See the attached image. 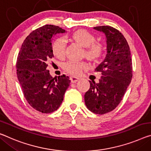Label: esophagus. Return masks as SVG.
<instances>
[{
    "label": "esophagus",
    "instance_id": "esophagus-1",
    "mask_svg": "<svg viewBox=\"0 0 151 151\" xmlns=\"http://www.w3.org/2000/svg\"><path fill=\"white\" fill-rule=\"evenodd\" d=\"M78 79H79V78L76 77V76H70V80L72 83H76V81H78Z\"/></svg>",
    "mask_w": 151,
    "mask_h": 151
}]
</instances>
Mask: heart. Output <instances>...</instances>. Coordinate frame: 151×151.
Wrapping results in <instances>:
<instances>
[{
	"label": "heart",
	"mask_w": 151,
	"mask_h": 151,
	"mask_svg": "<svg viewBox=\"0 0 151 151\" xmlns=\"http://www.w3.org/2000/svg\"><path fill=\"white\" fill-rule=\"evenodd\" d=\"M71 38L81 46L85 47V56L88 59L94 60L101 57L104 52V46L101 44L95 42V37L91 33L85 29L76 31L71 35ZM52 52L55 56L63 58L65 56L66 42L63 37H58L52 45ZM63 68L67 73L73 75H77L87 68V64L85 62L70 60L64 64Z\"/></svg>",
	"instance_id": "1"
}]
</instances>
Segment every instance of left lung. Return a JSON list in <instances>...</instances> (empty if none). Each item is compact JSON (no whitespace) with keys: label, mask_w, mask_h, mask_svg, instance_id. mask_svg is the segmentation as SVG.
Instances as JSON below:
<instances>
[{"label":"left lung","mask_w":151,"mask_h":151,"mask_svg":"<svg viewBox=\"0 0 151 151\" xmlns=\"http://www.w3.org/2000/svg\"><path fill=\"white\" fill-rule=\"evenodd\" d=\"M94 29L106 35L107 54L95 70L101 73L99 82L89 81L85 102L91 111L102 115L111 111L122 101L132 78V65L130 47L122 33L111 26Z\"/></svg>","instance_id":"1"}]
</instances>
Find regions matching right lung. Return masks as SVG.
I'll return each instance as SVG.
<instances>
[{
	"label": "right lung",
	"mask_w": 151,
	"mask_h": 151,
	"mask_svg": "<svg viewBox=\"0 0 151 151\" xmlns=\"http://www.w3.org/2000/svg\"><path fill=\"white\" fill-rule=\"evenodd\" d=\"M58 26L45 25L24 40L17 61V74L25 98L37 111L50 114L58 109L70 80L65 75L53 78L47 63L54 57L52 39L65 33Z\"/></svg>",
	"instance_id": "add662e5"
}]
</instances>
